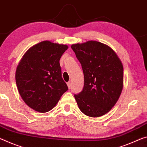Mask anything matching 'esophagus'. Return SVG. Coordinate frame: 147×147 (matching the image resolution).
Listing matches in <instances>:
<instances>
[{
	"instance_id": "1",
	"label": "esophagus",
	"mask_w": 147,
	"mask_h": 147,
	"mask_svg": "<svg viewBox=\"0 0 147 147\" xmlns=\"http://www.w3.org/2000/svg\"><path fill=\"white\" fill-rule=\"evenodd\" d=\"M67 86H68L69 89H70V88H71V82H68L67 83Z\"/></svg>"
}]
</instances>
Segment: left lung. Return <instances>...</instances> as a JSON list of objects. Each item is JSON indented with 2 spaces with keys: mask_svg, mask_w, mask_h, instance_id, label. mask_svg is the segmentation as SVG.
<instances>
[{
  "mask_svg": "<svg viewBox=\"0 0 147 147\" xmlns=\"http://www.w3.org/2000/svg\"><path fill=\"white\" fill-rule=\"evenodd\" d=\"M71 48L82 65L84 76L82 91L74 95L79 109L90 117L105 115L122 92V62L113 49L97 41L73 44Z\"/></svg>",
  "mask_w": 147,
  "mask_h": 147,
  "instance_id": "obj_1",
  "label": "left lung"
}]
</instances>
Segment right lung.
I'll list each match as a JSON object with an SVG mask.
<instances>
[{"instance_id": "add662e5", "label": "right lung", "mask_w": 147, "mask_h": 147, "mask_svg": "<svg viewBox=\"0 0 147 147\" xmlns=\"http://www.w3.org/2000/svg\"><path fill=\"white\" fill-rule=\"evenodd\" d=\"M63 44L43 41L23 55L16 72L19 93L28 106L39 113L52 109L68 90L59 60L67 50Z\"/></svg>"}]
</instances>
